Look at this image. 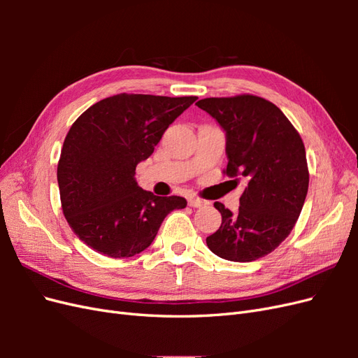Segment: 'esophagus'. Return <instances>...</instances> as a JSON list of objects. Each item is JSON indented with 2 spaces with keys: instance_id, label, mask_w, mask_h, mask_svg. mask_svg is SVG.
Segmentation results:
<instances>
[{
  "instance_id": "obj_1",
  "label": "esophagus",
  "mask_w": 358,
  "mask_h": 358,
  "mask_svg": "<svg viewBox=\"0 0 358 358\" xmlns=\"http://www.w3.org/2000/svg\"><path fill=\"white\" fill-rule=\"evenodd\" d=\"M188 204L191 206V208H203V206H206V201L201 199H197V197H189Z\"/></svg>"
}]
</instances>
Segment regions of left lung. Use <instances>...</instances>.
<instances>
[{"label":"left lung","instance_id":"1","mask_svg":"<svg viewBox=\"0 0 358 358\" xmlns=\"http://www.w3.org/2000/svg\"><path fill=\"white\" fill-rule=\"evenodd\" d=\"M196 104L225 131L224 175L236 185L239 178L246 182L236 213L215 201L222 222L206 243L229 262H254L282 243L297 222L309 187L305 145L279 107L262 96H212Z\"/></svg>","mask_w":358,"mask_h":358}]
</instances>
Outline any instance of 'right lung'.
Segmentation results:
<instances>
[{"mask_svg": "<svg viewBox=\"0 0 358 358\" xmlns=\"http://www.w3.org/2000/svg\"><path fill=\"white\" fill-rule=\"evenodd\" d=\"M197 96L117 94L85 110L64 140L58 162L62 212L94 251L128 258L154 242L183 197H158L136 182V167L152 155L169 125Z\"/></svg>", "mask_w": 358, "mask_h": 358, "instance_id": "1", "label": "right lung"}]
</instances>
